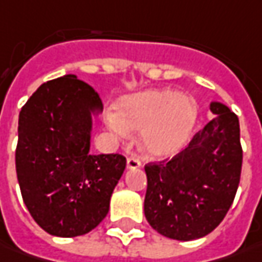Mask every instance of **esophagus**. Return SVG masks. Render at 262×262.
Instances as JSON below:
<instances>
[{"label":"esophagus","instance_id":"obj_1","mask_svg":"<svg viewBox=\"0 0 262 262\" xmlns=\"http://www.w3.org/2000/svg\"><path fill=\"white\" fill-rule=\"evenodd\" d=\"M140 159L138 157H129L127 158V168L129 169H135V168H139L140 167Z\"/></svg>","mask_w":262,"mask_h":262}]
</instances>
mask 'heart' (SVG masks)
<instances>
[{
	"label": "heart",
	"instance_id": "1",
	"mask_svg": "<svg viewBox=\"0 0 262 262\" xmlns=\"http://www.w3.org/2000/svg\"><path fill=\"white\" fill-rule=\"evenodd\" d=\"M197 120V104L172 90H149L117 104L110 126L119 136L142 132V150L152 158L176 155L187 143Z\"/></svg>",
	"mask_w": 262,
	"mask_h": 262
}]
</instances>
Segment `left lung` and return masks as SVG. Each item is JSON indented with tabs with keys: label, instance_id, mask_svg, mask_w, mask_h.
<instances>
[{
	"label": "left lung",
	"instance_id": "left-lung-1",
	"mask_svg": "<svg viewBox=\"0 0 262 262\" xmlns=\"http://www.w3.org/2000/svg\"><path fill=\"white\" fill-rule=\"evenodd\" d=\"M216 117L172 158L145 165V216L158 233L177 241L203 238L225 219L242 169L238 116L221 103Z\"/></svg>",
	"mask_w": 262,
	"mask_h": 262
}]
</instances>
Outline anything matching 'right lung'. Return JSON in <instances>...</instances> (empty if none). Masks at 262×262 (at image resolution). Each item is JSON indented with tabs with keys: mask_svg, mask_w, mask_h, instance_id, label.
Wrapping results in <instances>:
<instances>
[{
	"mask_svg": "<svg viewBox=\"0 0 262 262\" xmlns=\"http://www.w3.org/2000/svg\"><path fill=\"white\" fill-rule=\"evenodd\" d=\"M98 93L75 75L41 84L21 107L15 171L24 204L50 235L72 238L100 225L126 168L120 154H90Z\"/></svg>",
	"mask_w": 262,
	"mask_h": 262,
	"instance_id": "add662e5",
	"label": "right lung"
}]
</instances>
